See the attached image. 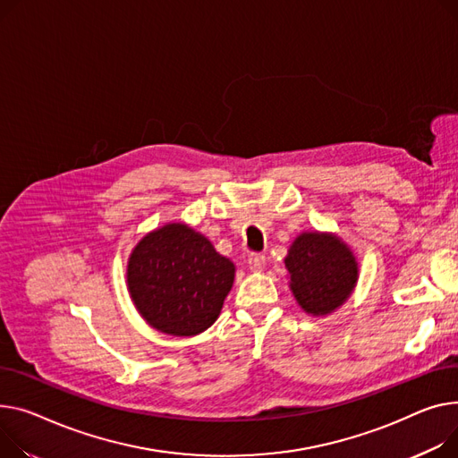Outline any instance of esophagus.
Here are the masks:
<instances>
[{
  "label": "esophagus",
  "mask_w": 458,
  "mask_h": 458,
  "mask_svg": "<svg viewBox=\"0 0 458 458\" xmlns=\"http://www.w3.org/2000/svg\"><path fill=\"white\" fill-rule=\"evenodd\" d=\"M265 265H267L265 254H250V256H249V267H250V270L261 272V270L265 268Z\"/></svg>",
  "instance_id": "obj_1"
}]
</instances>
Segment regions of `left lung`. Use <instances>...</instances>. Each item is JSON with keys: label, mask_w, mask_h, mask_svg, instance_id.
<instances>
[{"label": "left lung", "mask_w": 458, "mask_h": 458, "mask_svg": "<svg viewBox=\"0 0 458 458\" xmlns=\"http://www.w3.org/2000/svg\"><path fill=\"white\" fill-rule=\"evenodd\" d=\"M285 268L298 306L313 317L341 308L359 278L357 259L346 242L320 232H303L294 239Z\"/></svg>", "instance_id": "8db88e82"}]
</instances>
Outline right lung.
<instances>
[{"label":"right lung","mask_w":458,"mask_h":458,"mask_svg":"<svg viewBox=\"0 0 458 458\" xmlns=\"http://www.w3.org/2000/svg\"><path fill=\"white\" fill-rule=\"evenodd\" d=\"M235 265L188 225L169 223L147 233L127 265V285L148 326L193 337L219 318Z\"/></svg>","instance_id":"right-lung-1"}]
</instances>
